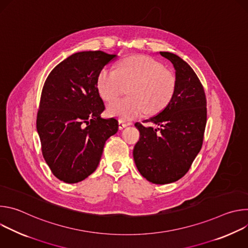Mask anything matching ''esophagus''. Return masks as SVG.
<instances>
[{"label": "esophagus", "mask_w": 248, "mask_h": 248, "mask_svg": "<svg viewBox=\"0 0 248 248\" xmlns=\"http://www.w3.org/2000/svg\"><path fill=\"white\" fill-rule=\"evenodd\" d=\"M129 124H127V123H124V121H122V120H119V128L120 129H124L125 126H127Z\"/></svg>", "instance_id": "obj_1"}]
</instances>
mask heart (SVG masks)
Returning a JSON list of instances; mask_svg holds the SVG:
<instances>
[{
  "label": "heart",
  "mask_w": 248,
  "mask_h": 248,
  "mask_svg": "<svg viewBox=\"0 0 248 248\" xmlns=\"http://www.w3.org/2000/svg\"><path fill=\"white\" fill-rule=\"evenodd\" d=\"M97 90L100 96L111 102L129 86V97L117 100L108 106V114L120 120L128 121L164 110L172 99L176 78L171 70L152 58L130 56L121 61L117 69L104 67L97 77Z\"/></svg>",
  "instance_id": "obj_1"
}]
</instances>
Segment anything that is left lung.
Wrapping results in <instances>:
<instances>
[{
    "label": "left lung",
    "instance_id": "obj_1",
    "mask_svg": "<svg viewBox=\"0 0 248 248\" xmlns=\"http://www.w3.org/2000/svg\"><path fill=\"white\" fill-rule=\"evenodd\" d=\"M174 66L176 87L167 107L142 123L158 128L134 125L140 132L133 149L135 165L144 178L156 185L179 181L188 171L199 153L207 122V101L194 70L179 56L160 52Z\"/></svg>",
    "mask_w": 248,
    "mask_h": 248
}]
</instances>
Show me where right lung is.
<instances>
[{
	"label": "right lung",
	"mask_w": 248,
	"mask_h": 248,
	"mask_svg": "<svg viewBox=\"0 0 248 248\" xmlns=\"http://www.w3.org/2000/svg\"><path fill=\"white\" fill-rule=\"evenodd\" d=\"M116 55L78 52L57 64L42 88L36 127L42 155L60 181L76 184L98 167L106 140L117 133L118 121L102 119L105 105L97 77Z\"/></svg>",
	"instance_id": "right-lung-1"
}]
</instances>
